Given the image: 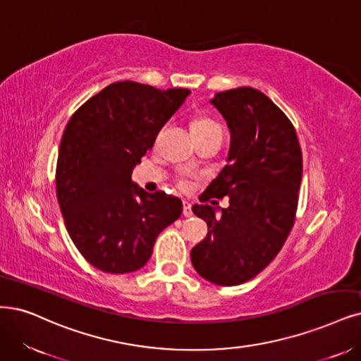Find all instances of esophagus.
I'll use <instances>...</instances> for the list:
<instances>
[{"mask_svg":"<svg viewBox=\"0 0 361 361\" xmlns=\"http://www.w3.org/2000/svg\"><path fill=\"white\" fill-rule=\"evenodd\" d=\"M192 205H190V202H188V201H184L183 202V216L184 217H192Z\"/></svg>","mask_w":361,"mask_h":361,"instance_id":"esophagus-1","label":"esophagus"}]
</instances>
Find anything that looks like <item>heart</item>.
Segmentation results:
<instances>
[{"instance_id":"obj_1","label":"heart","mask_w":361,"mask_h":361,"mask_svg":"<svg viewBox=\"0 0 361 361\" xmlns=\"http://www.w3.org/2000/svg\"><path fill=\"white\" fill-rule=\"evenodd\" d=\"M220 126L214 122V120H211L209 117L205 116H196L192 123H190V130H192V135L195 137H201L204 133H208L214 129H219Z\"/></svg>"}]
</instances>
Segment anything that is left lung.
<instances>
[{"mask_svg": "<svg viewBox=\"0 0 361 361\" xmlns=\"http://www.w3.org/2000/svg\"><path fill=\"white\" fill-rule=\"evenodd\" d=\"M209 102L228 123L231 147L202 202L228 196L229 207L193 205L208 235L190 256L207 281L232 287L255 278L284 245L298 209L302 150L288 117L263 92L243 86Z\"/></svg>", "mask_w": 361, "mask_h": 361, "instance_id": "left-lung-1", "label": "left lung"}]
</instances>
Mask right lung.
<instances>
[{"mask_svg":"<svg viewBox=\"0 0 361 361\" xmlns=\"http://www.w3.org/2000/svg\"><path fill=\"white\" fill-rule=\"evenodd\" d=\"M189 93L125 80L86 101L66 125L56 196L74 245L97 269L138 271L159 233L181 216L178 197L147 193L132 171Z\"/></svg>","mask_w":361,"mask_h":361,"instance_id":"obj_1","label":"right lung"}]
</instances>
